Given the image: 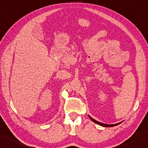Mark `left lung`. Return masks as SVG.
Masks as SVG:
<instances>
[{
  "label": "left lung",
  "instance_id": "8db88e82",
  "mask_svg": "<svg viewBox=\"0 0 148 148\" xmlns=\"http://www.w3.org/2000/svg\"><path fill=\"white\" fill-rule=\"evenodd\" d=\"M88 117H89V118H90V119L92 121H93L95 123L98 124V125H101V126H102V127H115V126L119 125V124H121V123H122V122H121V123H117V124H114V125H106V124L101 123H100V122H98V121H95V120L93 119H92V118L90 117L89 115H88Z\"/></svg>",
  "mask_w": 148,
  "mask_h": 148
}]
</instances>
